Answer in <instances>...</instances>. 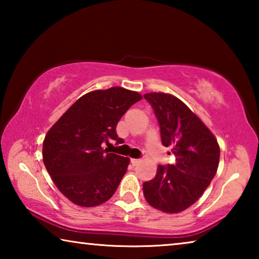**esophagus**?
Masks as SVG:
<instances>
[{"mask_svg":"<svg viewBox=\"0 0 259 259\" xmlns=\"http://www.w3.org/2000/svg\"><path fill=\"white\" fill-rule=\"evenodd\" d=\"M139 162H140V160H138V159H131V164H133L134 166L137 165Z\"/></svg>","mask_w":259,"mask_h":259,"instance_id":"34e87169","label":"esophagus"}]
</instances>
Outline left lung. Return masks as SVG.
<instances>
[{
	"label": "left lung",
	"instance_id": "left-lung-1",
	"mask_svg": "<svg viewBox=\"0 0 259 259\" xmlns=\"http://www.w3.org/2000/svg\"><path fill=\"white\" fill-rule=\"evenodd\" d=\"M159 121L162 145L171 147L174 164L159 165L155 177L143 184L153 208L178 213L203 194L217 172L221 150L211 131L181 99L164 93L144 95Z\"/></svg>",
	"mask_w": 259,
	"mask_h": 259
}]
</instances>
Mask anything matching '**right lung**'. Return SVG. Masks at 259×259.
Listing matches in <instances>:
<instances>
[{
	"mask_svg": "<svg viewBox=\"0 0 259 259\" xmlns=\"http://www.w3.org/2000/svg\"><path fill=\"white\" fill-rule=\"evenodd\" d=\"M142 95L121 87L83 95L43 140V163L57 188L74 204L96 207L115 193L130 162L104 150L117 140V122Z\"/></svg>",
	"mask_w": 259,
	"mask_h": 259,
	"instance_id": "add662e5",
	"label": "right lung"
}]
</instances>
